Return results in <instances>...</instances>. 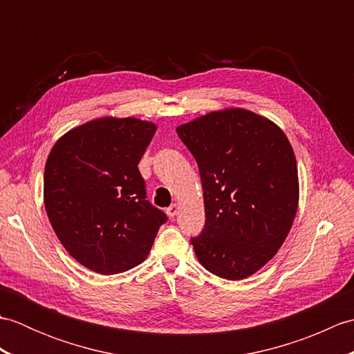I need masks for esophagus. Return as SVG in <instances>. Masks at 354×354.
<instances>
[{
    "mask_svg": "<svg viewBox=\"0 0 354 354\" xmlns=\"http://www.w3.org/2000/svg\"><path fill=\"white\" fill-rule=\"evenodd\" d=\"M178 213H179V205H178V204H171V205L167 208V214H169L170 217H175Z\"/></svg>",
    "mask_w": 354,
    "mask_h": 354,
    "instance_id": "esophagus-1",
    "label": "esophagus"
}]
</instances>
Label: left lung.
<instances>
[{
	"label": "left lung",
	"mask_w": 354,
	"mask_h": 354,
	"mask_svg": "<svg viewBox=\"0 0 354 354\" xmlns=\"http://www.w3.org/2000/svg\"><path fill=\"white\" fill-rule=\"evenodd\" d=\"M198 162L205 227L192 245L209 272L243 280L277 254L295 219V153L274 122L242 108L176 127Z\"/></svg>",
	"instance_id": "8db88e82"
}]
</instances>
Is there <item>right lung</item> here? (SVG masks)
I'll return each instance as SVG.
<instances>
[{
  "label": "right lung",
  "mask_w": 354,
  "mask_h": 354,
  "mask_svg": "<svg viewBox=\"0 0 354 354\" xmlns=\"http://www.w3.org/2000/svg\"><path fill=\"white\" fill-rule=\"evenodd\" d=\"M156 126L103 117L56 141L45 162L44 204L57 239L73 259L112 275L146 260L167 222L146 199L138 162Z\"/></svg>",
  "instance_id": "add662e5"
}]
</instances>
